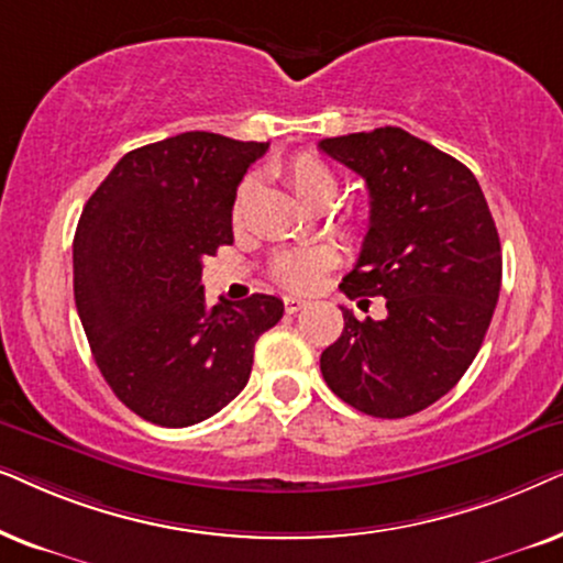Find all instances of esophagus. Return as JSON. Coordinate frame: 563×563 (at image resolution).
<instances>
[{
  "label": "esophagus",
  "mask_w": 563,
  "mask_h": 563,
  "mask_svg": "<svg viewBox=\"0 0 563 563\" xmlns=\"http://www.w3.org/2000/svg\"><path fill=\"white\" fill-rule=\"evenodd\" d=\"M306 306V301L303 298H298V296H286V311L288 313H298Z\"/></svg>",
  "instance_id": "1"
}]
</instances>
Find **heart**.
<instances>
[{
	"label": "heart",
	"instance_id": "1",
	"mask_svg": "<svg viewBox=\"0 0 563 563\" xmlns=\"http://www.w3.org/2000/svg\"><path fill=\"white\" fill-rule=\"evenodd\" d=\"M288 185L294 187V192L303 203L317 206L324 203V200H332L336 190V179L324 162H319L317 156L311 154H298L286 164L283 169ZM246 190L250 185H244L239 190L236 211H242ZM334 262V252L324 244H309V246H294V250H283L275 254L273 265H269V273H273L275 283H280L286 290H294V294H306L319 283V277L324 269Z\"/></svg>",
	"mask_w": 563,
	"mask_h": 563
}]
</instances>
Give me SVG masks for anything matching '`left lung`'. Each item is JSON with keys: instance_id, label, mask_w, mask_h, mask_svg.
Wrapping results in <instances>:
<instances>
[{"instance_id": "8db88e82", "label": "left lung", "mask_w": 563, "mask_h": 563, "mask_svg": "<svg viewBox=\"0 0 563 563\" xmlns=\"http://www.w3.org/2000/svg\"><path fill=\"white\" fill-rule=\"evenodd\" d=\"M319 148L371 195L368 234L340 290L365 303L386 298L384 319L342 309L321 376L363 415H417L459 384L482 347L501 286L497 227L466 164L407 131L386 125Z\"/></svg>"}]
</instances>
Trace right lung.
Wrapping results in <instances>:
<instances>
[{
    "instance_id": "right-lung-1",
    "label": "right lung",
    "mask_w": 563,
    "mask_h": 563,
    "mask_svg": "<svg viewBox=\"0 0 563 563\" xmlns=\"http://www.w3.org/2000/svg\"><path fill=\"white\" fill-rule=\"evenodd\" d=\"M257 141L190 131L133 148L87 200L74 301L112 394L146 422L187 427L239 396L283 301L206 306L203 260L234 242L231 211Z\"/></svg>"
}]
</instances>
